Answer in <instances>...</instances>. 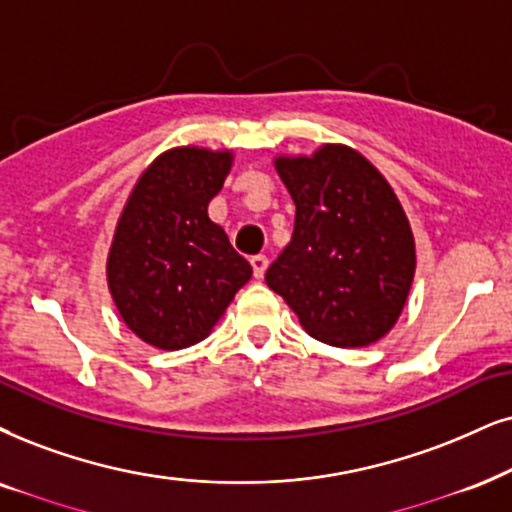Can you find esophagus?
<instances>
[{"label":"esophagus","mask_w":512,"mask_h":512,"mask_svg":"<svg viewBox=\"0 0 512 512\" xmlns=\"http://www.w3.org/2000/svg\"><path fill=\"white\" fill-rule=\"evenodd\" d=\"M250 264H252V274H255V278H262L264 271H267V267H269V257L267 255H252Z\"/></svg>","instance_id":"1"}]
</instances>
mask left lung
<instances>
[{
  "mask_svg": "<svg viewBox=\"0 0 512 512\" xmlns=\"http://www.w3.org/2000/svg\"><path fill=\"white\" fill-rule=\"evenodd\" d=\"M276 170L293 196L295 229L267 269V286L326 345L380 340L404 309L416 271L409 219L390 184L347 146L278 158Z\"/></svg>",
  "mask_w": 512,
  "mask_h": 512,
  "instance_id": "8db88e82",
  "label": "left lung"
}]
</instances>
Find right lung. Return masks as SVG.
Masks as SVG:
<instances>
[{
    "instance_id": "right-lung-1",
    "label": "right lung",
    "mask_w": 512,
    "mask_h": 512,
    "mask_svg": "<svg viewBox=\"0 0 512 512\" xmlns=\"http://www.w3.org/2000/svg\"><path fill=\"white\" fill-rule=\"evenodd\" d=\"M231 153L172 148L134 186L108 255V288L129 331L184 349L212 331L252 267L208 217Z\"/></svg>"
}]
</instances>
